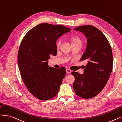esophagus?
Here are the masks:
<instances>
[{
  "mask_svg": "<svg viewBox=\"0 0 122 122\" xmlns=\"http://www.w3.org/2000/svg\"><path fill=\"white\" fill-rule=\"evenodd\" d=\"M66 72H67V73H68V74H70V73H71V70L70 69H68V68H67V69H66Z\"/></svg>",
  "mask_w": 122,
  "mask_h": 122,
  "instance_id": "obj_1",
  "label": "esophagus"
}]
</instances>
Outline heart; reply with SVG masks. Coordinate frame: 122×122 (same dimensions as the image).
I'll use <instances>...</instances> for the list:
<instances>
[{
    "instance_id": "1",
    "label": "heart",
    "mask_w": 122,
    "mask_h": 122,
    "mask_svg": "<svg viewBox=\"0 0 122 122\" xmlns=\"http://www.w3.org/2000/svg\"><path fill=\"white\" fill-rule=\"evenodd\" d=\"M71 42L72 44H75L77 43H81V41L79 38L76 36H73L71 38ZM61 44V40H59L56 42V47L59 48L60 47Z\"/></svg>"
}]
</instances>
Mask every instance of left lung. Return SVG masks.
I'll list each match as a JSON object with an SVG mask.
<instances>
[{
    "instance_id": "8db88e82",
    "label": "left lung",
    "mask_w": 122,
    "mask_h": 122,
    "mask_svg": "<svg viewBox=\"0 0 122 122\" xmlns=\"http://www.w3.org/2000/svg\"><path fill=\"white\" fill-rule=\"evenodd\" d=\"M74 30L87 38V48L80 60L87 64L83 74L71 73L75 78L73 87L77 96L88 99L97 95L108 82L113 67L112 51L105 35L96 27L81 25Z\"/></svg>"
}]
</instances>
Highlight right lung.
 I'll use <instances>...</instances> for the list:
<instances>
[{"instance_id":"add662e5","label":"right lung","mask_w":122,"mask_h":122,"mask_svg":"<svg viewBox=\"0 0 122 122\" xmlns=\"http://www.w3.org/2000/svg\"><path fill=\"white\" fill-rule=\"evenodd\" d=\"M62 25L42 23L33 27L20 43L18 62L22 79L27 89L36 97L46 101L55 97L66 71L65 67H50V56H56V41L71 31Z\"/></svg>"}]
</instances>
